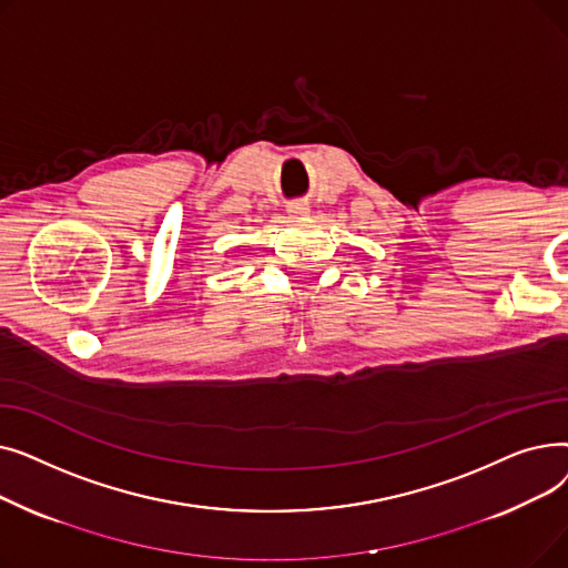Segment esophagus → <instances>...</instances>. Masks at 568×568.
<instances>
[{
    "instance_id": "34e87169",
    "label": "esophagus",
    "mask_w": 568,
    "mask_h": 568,
    "mask_svg": "<svg viewBox=\"0 0 568 568\" xmlns=\"http://www.w3.org/2000/svg\"><path fill=\"white\" fill-rule=\"evenodd\" d=\"M308 214H311V206H306V204H294V206H290V212H287L290 219H306Z\"/></svg>"
}]
</instances>
